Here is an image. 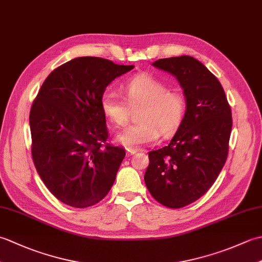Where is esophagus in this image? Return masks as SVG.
I'll return each instance as SVG.
<instances>
[{"mask_svg": "<svg viewBox=\"0 0 262 262\" xmlns=\"http://www.w3.org/2000/svg\"><path fill=\"white\" fill-rule=\"evenodd\" d=\"M135 153H137L136 149H127V155H128V157H130V155H134Z\"/></svg>", "mask_w": 262, "mask_h": 262, "instance_id": "34e87169", "label": "esophagus"}]
</instances>
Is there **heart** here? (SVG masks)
<instances>
[{"label":"heart","mask_w":262,"mask_h":262,"mask_svg":"<svg viewBox=\"0 0 262 262\" xmlns=\"http://www.w3.org/2000/svg\"><path fill=\"white\" fill-rule=\"evenodd\" d=\"M126 100L130 107H141L136 118L140 120L124 128L116 137L117 143L129 149L140 148L155 142L162 135L169 136L178 129L186 111V101L178 91L169 90L164 82L151 74H140L124 85ZM103 116L114 125H124L129 107L114 91H105L100 99Z\"/></svg>","instance_id":"1"}]
</instances>
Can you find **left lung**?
<instances>
[{
	"label": "left lung",
	"instance_id": "8db88e82",
	"mask_svg": "<svg viewBox=\"0 0 262 262\" xmlns=\"http://www.w3.org/2000/svg\"><path fill=\"white\" fill-rule=\"evenodd\" d=\"M154 68L173 75L186 98V113L168 145L148 153L144 176L152 196L181 208L208 191L229 153L232 113L216 76L191 56L155 60Z\"/></svg>",
	"mask_w": 262,
	"mask_h": 262
}]
</instances>
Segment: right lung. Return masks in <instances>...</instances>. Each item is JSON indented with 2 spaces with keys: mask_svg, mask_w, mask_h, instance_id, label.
Masks as SVG:
<instances>
[{
  "mask_svg": "<svg viewBox=\"0 0 262 262\" xmlns=\"http://www.w3.org/2000/svg\"><path fill=\"white\" fill-rule=\"evenodd\" d=\"M134 69L100 57H77L47 76L32 103V160L55 197L76 208L103 199L113 187L125 149L105 144L100 99L116 77Z\"/></svg>",
  "mask_w": 262,
  "mask_h": 262,
  "instance_id": "right-lung-1",
  "label": "right lung"
}]
</instances>
